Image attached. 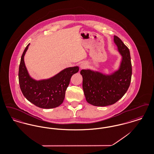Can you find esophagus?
<instances>
[{"label":"esophagus","mask_w":154,"mask_h":154,"mask_svg":"<svg viewBox=\"0 0 154 154\" xmlns=\"http://www.w3.org/2000/svg\"><path fill=\"white\" fill-rule=\"evenodd\" d=\"M87 65L85 62H82L80 65L81 69H85L87 67Z\"/></svg>","instance_id":"34e87169"}]
</instances>
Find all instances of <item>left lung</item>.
Here are the masks:
<instances>
[{"label": "left lung", "mask_w": 154, "mask_h": 154, "mask_svg": "<svg viewBox=\"0 0 154 154\" xmlns=\"http://www.w3.org/2000/svg\"><path fill=\"white\" fill-rule=\"evenodd\" d=\"M114 40L122 56L118 71L106 75L90 70H81L86 100L95 106H107L116 103L124 95L131 84L132 68L129 50L118 37L114 36Z\"/></svg>", "instance_id": "8db88e82"}]
</instances>
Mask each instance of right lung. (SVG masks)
Returning <instances> with one entry per match:
<instances>
[{
	"instance_id": "add662e5",
	"label": "right lung",
	"mask_w": 154,
	"mask_h": 154,
	"mask_svg": "<svg viewBox=\"0 0 154 154\" xmlns=\"http://www.w3.org/2000/svg\"><path fill=\"white\" fill-rule=\"evenodd\" d=\"M29 45L23 52L19 66L18 80L22 94L30 102L40 108L53 109L58 107L63 102L72 76L79 72V67L66 68L48 80H35L30 77L23 60Z\"/></svg>"
}]
</instances>
